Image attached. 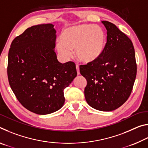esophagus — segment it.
<instances>
[{"label":"esophagus","instance_id":"1","mask_svg":"<svg viewBox=\"0 0 148 148\" xmlns=\"http://www.w3.org/2000/svg\"><path fill=\"white\" fill-rule=\"evenodd\" d=\"M76 71H77V75H79V66L78 65H76Z\"/></svg>","mask_w":148,"mask_h":148}]
</instances>
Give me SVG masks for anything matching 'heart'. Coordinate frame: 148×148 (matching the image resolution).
Instances as JSON below:
<instances>
[{"mask_svg": "<svg viewBox=\"0 0 148 148\" xmlns=\"http://www.w3.org/2000/svg\"><path fill=\"white\" fill-rule=\"evenodd\" d=\"M107 37L101 27L92 24H80L64 29L56 48L64 59L72 56V49L79 61L89 63L99 59L103 53Z\"/></svg>", "mask_w": 148, "mask_h": 148, "instance_id": "obj_1", "label": "heart"}]
</instances>
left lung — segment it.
<instances>
[{
    "instance_id": "1",
    "label": "left lung",
    "mask_w": 148,
    "mask_h": 148,
    "mask_svg": "<svg viewBox=\"0 0 148 148\" xmlns=\"http://www.w3.org/2000/svg\"><path fill=\"white\" fill-rule=\"evenodd\" d=\"M107 30L105 49L99 59L79 66L86 77L85 98L90 106L110 112L123 104L131 93L136 76L134 46L114 24L102 21Z\"/></svg>"
}]
</instances>
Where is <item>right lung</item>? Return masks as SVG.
Listing matches in <instances>:
<instances>
[{
    "label": "right lung",
    "mask_w": 148,
    "mask_h": 148,
    "mask_svg": "<svg viewBox=\"0 0 148 148\" xmlns=\"http://www.w3.org/2000/svg\"><path fill=\"white\" fill-rule=\"evenodd\" d=\"M56 40L53 25H38L17 36L9 49L10 86L20 103L36 114L61 109L64 89L77 76L74 62L62 64L57 60Z\"/></svg>",
    "instance_id": "obj_1"
}]
</instances>
